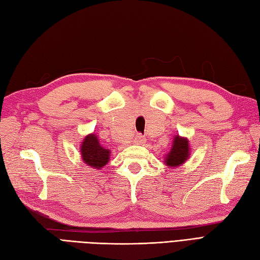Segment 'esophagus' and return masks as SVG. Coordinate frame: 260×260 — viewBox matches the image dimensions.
<instances>
[{
	"label": "esophagus",
	"instance_id": "obj_1",
	"mask_svg": "<svg viewBox=\"0 0 260 260\" xmlns=\"http://www.w3.org/2000/svg\"><path fill=\"white\" fill-rule=\"evenodd\" d=\"M145 141H146L145 137L142 136L141 134H138V135L136 136V138H135V142H136V144H144Z\"/></svg>",
	"mask_w": 260,
	"mask_h": 260
}]
</instances>
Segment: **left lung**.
Instances as JSON below:
<instances>
[{
	"label": "left lung",
	"instance_id": "left-lung-1",
	"mask_svg": "<svg viewBox=\"0 0 260 260\" xmlns=\"http://www.w3.org/2000/svg\"><path fill=\"white\" fill-rule=\"evenodd\" d=\"M189 156V148H188V141L186 138H181L178 135L174 138L172 149L167 153L165 158V162L167 166L175 167L179 166L187 160Z\"/></svg>",
	"mask_w": 260,
	"mask_h": 260
}]
</instances>
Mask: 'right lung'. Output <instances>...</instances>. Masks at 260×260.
Returning <instances> with one entry per match:
<instances>
[{"label":"right lung","instance_id":"1","mask_svg":"<svg viewBox=\"0 0 260 260\" xmlns=\"http://www.w3.org/2000/svg\"><path fill=\"white\" fill-rule=\"evenodd\" d=\"M81 152L84 162L92 168L100 169L109 161L110 150L100 145L98 137L95 135H88L85 137V139L82 142Z\"/></svg>","mask_w":260,"mask_h":260}]
</instances>
